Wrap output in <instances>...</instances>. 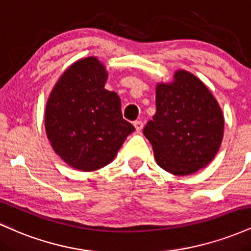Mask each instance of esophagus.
<instances>
[{"label": "esophagus", "mask_w": 251, "mask_h": 251, "mask_svg": "<svg viewBox=\"0 0 251 251\" xmlns=\"http://www.w3.org/2000/svg\"><path fill=\"white\" fill-rule=\"evenodd\" d=\"M133 125L135 127V131H138V132L142 131L143 127H144V124H143V122H140V120H137V122H134Z\"/></svg>", "instance_id": "1"}]
</instances>
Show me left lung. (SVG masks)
I'll return each mask as SVG.
<instances>
[{"mask_svg": "<svg viewBox=\"0 0 251 251\" xmlns=\"http://www.w3.org/2000/svg\"><path fill=\"white\" fill-rule=\"evenodd\" d=\"M155 107L143 133L158 165L176 176L205 168L224 134L223 113L210 89L192 73L178 70L171 82L155 86Z\"/></svg>", "mask_w": 251, "mask_h": 251, "instance_id": "1", "label": "left lung"}]
</instances>
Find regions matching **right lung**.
Here are the masks:
<instances>
[{
  "label": "right lung",
  "instance_id": "obj_1",
  "mask_svg": "<svg viewBox=\"0 0 251 251\" xmlns=\"http://www.w3.org/2000/svg\"><path fill=\"white\" fill-rule=\"evenodd\" d=\"M107 76L98 57L77 60L59 77L46 103L45 127L51 148L79 171L108 165L134 131L123 119L119 96L105 89Z\"/></svg>",
  "mask_w": 251,
  "mask_h": 251
}]
</instances>
